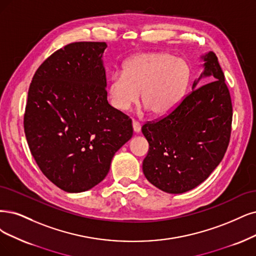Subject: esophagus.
I'll return each mask as SVG.
<instances>
[{
    "mask_svg": "<svg viewBox=\"0 0 256 256\" xmlns=\"http://www.w3.org/2000/svg\"><path fill=\"white\" fill-rule=\"evenodd\" d=\"M133 128H134L135 133H139L140 130H141V126H140V123L138 121L133 120Z\"/></svg>",
    "mask_w": 256,
    "mask_h": 256,
    "instance_id": "esophagus-1",
    "label": "esophagus"
}]
</instances>
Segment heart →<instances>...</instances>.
Returning a JSON list of instances; mask_svg holds the SVG:
<instances>
[{"label":"heart","instance_id":"obj_1","mask_svg":"<svg viewBox=\"0 0 256 256\" xmlns=\"http://www.w3.org/2000/svg\"><path fill=\"white\" fill-rule=\"evenodd\" d=\"M190 68L182 59L166 52H144L134 56L123 72H115L108 83L112 106L126 112L141 98L155 117L171 114L182 101Z\"/></svg>","mask_w":256,"mask_h":256}]
</instances>
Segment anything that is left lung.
Listing matches in <instances>:
<instances>
[{"instance_id": "8db88e82", "label": "left lung", "mask_w": 256, "mask_h": 256, "mask_svg": "<svg viewBox=\"0 0 256 256\" xmlns=\"http://www.w3.org/2000/svg\"><path fill=\"white\" fill-rule=\"evenodd\" d=\"M202 76L212 82L188 94L170 115L142 126L150 144L142 170L148 180L160 190L180 194L209 177L228 148L232 124V102L224 74L214 52L202 56Z\"/></svg>"}]
</instances>
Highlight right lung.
I'll return each mask as SVG.
<instances>
[{
	"label": "right lung",
	"mask_w": 256,
	"mask_h": 256,
	"mask_svg": "<svg viewBox=\"0 0 256 256\" xmlns=\"http://www.w3.org/2000/svg\"><path fill=\"white\" fill-rule=\"evenodd\" d=\"M106 42H74L50 56L28 90L24 130L42 173L68 193L88 191L133 136L132 120L108 102Z\"/></svg>",
	"instance_id": "1"
}]
</instances>
